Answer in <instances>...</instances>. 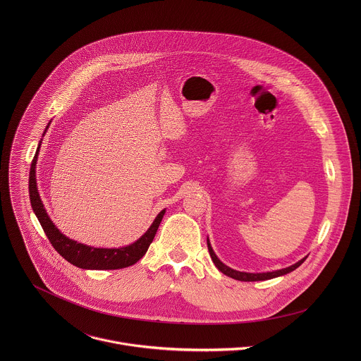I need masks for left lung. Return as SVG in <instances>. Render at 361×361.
<instances>
[{
    "label": "left lung",
    "instance_id": "left-lung-1",
    "mask_svg": "<svg viewBox=\"0 0 361 361\" xmlns=\"http://www.w3.org/2000/svg\"><path fill=\"white\" fill-rule=\"evenodd\" d=\"M207 246H208V252H209V256L212 258V262L215 264V267L222 272L225 274L226 276H231L233 279H238V281H243V282H255V281H267V279H272V278H276V276H281V275H285V274H289L292 271H295L299 265H302L305 262V259L307 257L302 258L300 261H298L296 264L288 267V268H283V269H278V271H272V272H259V274H253V272H240V271H236V269H232L229 268L228 265H225L219 258L215 256L211 245H209V240L207 239Z\"/></svg>",
    "mask_w": 361,
    "mask_h": 361
}]
</instances>
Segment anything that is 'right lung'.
<instances>
[{
	"instance_id": "add662e5",
	"label": "right lung",
	"mask_w": 361,
	"mask_h": 361,
	"mask_svg": "<svg viewBox=\"0 0 361 361\" xmlns=\"http://www.w3.org/2000/svg\"><path fill=\"white\" fill-rule=\"evenodd\" d=\"M49 126L46 128V130L49 129ZM46 130H44V133H46ZM40 145H42V142L39 143L37 152L33 157L32 166H30L29 195H30L32 208H33L46 236L49 238L52 247L68 262L73 264L75 267L83 268V269H121V268H126V267L137 262L146 255L149 246L152 245L155 233H157V229H158V226L162 221V216L165 214V209H162L155 216L154 222L152 224V226L147 229V232L142 238H139L135 243H132L126 247L97 249V247L86 246L83 243H78V242L66 238L65 235H62L59 232V229L54 225V222L50 219L46 208L43 206V202L40 199L39 190H37L36 162H37Z\"/></svg>"
}]
</instances>
